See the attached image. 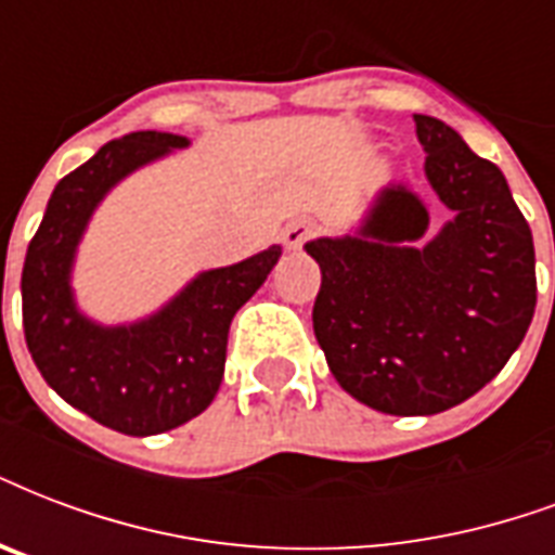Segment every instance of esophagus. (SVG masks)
I'll return each mask as SVG.
<instances>
[{"instance_id": "34e87169", "label": "esophagus", "mask_w": 555, "mask_h": 555, "mask_svg": "<svg viewBox=\"0 0 555 555\" xmlns=\"http://www.w3.org/2000/svg\"><path fill=\"white\" fill-rule=\"evenodd\" d=\"M314 235H317V223L306 221V218H302V221L287 223L285 235H282V238H285L287 249H299L308 238H314Z\"/></svg>"}]
</instances>
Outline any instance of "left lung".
Wrapping results in <instances>:
<instances>
[{
  "label": "left lung",
  "mask_w": 555,
  "mask_h": 555,
  "mask_svg": "<svg viewBox=\"0 0 555 555\" xmlns=\"http://www.w3.org/2000/svg\"><path fill=\"white\" fill-rule=\"evenodd\" d=\"M425 177L454 218L422 247L430 215L387 185L358 235L308 241L323 285L314 334L349 396L390 416L472 399L521 346L535 311V249L501 168L454 127L413 116Z\"/></svg>",
  "instance_id": "8db88e82"
}]
</instances>
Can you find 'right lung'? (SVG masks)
I'll return each mask as SVG.
<instances>
[{
    "label": "right lung",
    "instance_id": "1",
    "mask_svg": "<svg viewBox=\"0 0 555 555\" xmlns=\"http://www.w3.org/2000/svg\"><path fill=\"white\" fill-rule=\"evenodd\" d=\"M189 145L139 130L113 139L54 185L23 264V328L37 370L63 401L127 437H154L201 416L221 387L230 323L256 294L282 247L203 270L156 314L99 325L72 294V264L104 194L130 171Z\"/></svg>",
    "mask_w": 555,
    "mask_h": 555
}]
</instances>
